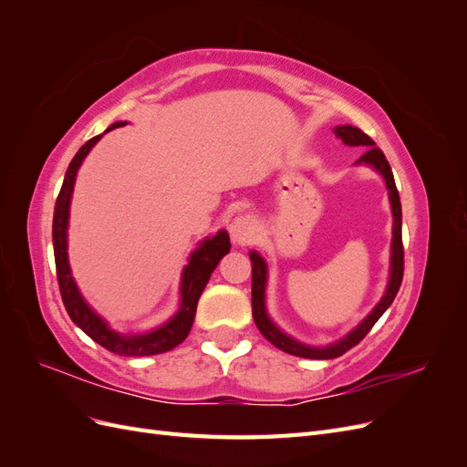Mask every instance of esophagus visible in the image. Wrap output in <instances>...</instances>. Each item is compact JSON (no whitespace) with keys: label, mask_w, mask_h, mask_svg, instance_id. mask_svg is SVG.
<instances>
[{"label":"esophagus","mask_w":467,"mask_h":467,"mask_svg":"<svg viewBox=\"0 0 467 467\" xmlns=\"http://www.w3.org/2000/svg\"><path fill=\"white\" fill-rule=\"evenodd\" d=\"M230 235L235 245H247L255 237V225L249 216H237L230 223Z\"/></svg>","instance_id":"obj_1"}]
</instances>
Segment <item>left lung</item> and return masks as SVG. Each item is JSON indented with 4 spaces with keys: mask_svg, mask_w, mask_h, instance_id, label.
Returning <instances> with one entry per match:
<instances>
[{
    "mask_svg": "<svg viewBox=\"0 0 467 467\" xmlns=\"http://www.w3.org/2000/svg\"><path fill=\"white\" fill-rule=\"evenodd\" d=\"M335 136L343 140V144L347 146H362L368 148L362 155L360 160H357L355 165H368L374 171H378L386 182V189L389 194V204H391V216H393V228H391V249H389V276H388V286L381 300L374 306L372 312L366 316L355 329L348 331L343 338L327 345V347H312L296 341L294 337L286 335L282 331L278 325L271 319L266 312V280H268V265L263 259L261 253L257 251H249V259L253 263L251 266V306H253V319H255L257 329L263 333L268 343H273L276 348L288 352V355L294 357H302V358H314V360H329L345 355L348 348L358 345L362 338L368 335V331L374 327V323L384 316L386 309L391 306L395 300V294H398L401 280H403V244H401V202H400V192L398 187H395L391 167L386 160L384 151L376 148V142L366 136L357 126L343 124V126H335L333 129Z\"/></svg>",
    "mask_w": 467,
    "mask_h": 467,
    "instance_id": "8db88e82",
    "label": "left lung"
}]
</instances>
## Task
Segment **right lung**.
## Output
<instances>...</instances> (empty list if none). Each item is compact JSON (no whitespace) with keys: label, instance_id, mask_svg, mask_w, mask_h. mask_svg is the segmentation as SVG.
Returning <instances> with one entry per match:
<instances>
[{"label":"right lung","instance_id":"obj_1","mask_svg":"<svg viewBox=\"0 0 467 467\" xmlns=\"http://www.w3.org/2000/svg\"><path fill=\"white\" fill-rule=\"evenodd\" d=\"M124 124H126L124 120L110 124L103 134H107L109 130H115ZM103 134L91 138L89 142L83 144L79 151L74 155V160L66 171L58 199H56L54 220H52V244H54V261H56V275H58L60 294H62L67 316L72 317V321L83 333L91 337L95 343L105 347L107 350L115 352L119 357L161 355V352L175 348L187 338L194 321L196 304H199L201 294L208 285L210 275L214 273L220 259L230 253V247H232L230 235L225 230H220L216 235L202 239L199 247L191 253L189 263L182 266V273H181L179 309L171 319H167L163 325H160V327L144 331V333H120L112 329L110 325L99 316L81 296L67 261L69 204H72L76 177L83 160L88 158V153L99 140L103 138Z\"/></svg>","mask_w":467,"mask_h":467}]
</instances>
